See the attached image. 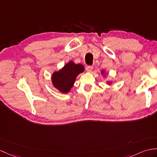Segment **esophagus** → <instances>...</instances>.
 <instances>
[{"label": "esophagus", "instance_id": "1", "mask_svg": "<svg viewBox=\"0 0 157 157\" xmlns=\"http://www.w3.org/2000/svg\"><path fill=\"white\" fill-rule=\"evenodd\" d=\"M93 68H94V67L92 66V65H87V66L86 67V70L88 72H91L92 71Z\"/></svg>", "mask_w": 157, "mask_h": 157}]
</instances>
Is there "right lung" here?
<instances>
[{
	"label": "right lung",
	"instance_id": "right-lung-1",
	"mask_svg": "<svg viewBox=\"0 0 157 157\" xmlns=\"http://www.w3.org/2000/svg\"><path fill=\"white\" fill-rule=\"evenodd\" d=\"M83 69L82 65L75 64L72 61L69 62L61 70L53 73L52 75L53 86L61 92H68L74 85L77 75L83 71Z\"/></svg>",
	"mask_w": 157,
	"mask_h": 157
}]
</instances>
